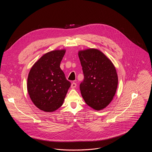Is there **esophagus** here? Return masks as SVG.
<instances>
[{
  "instance_id": "34e87169",
  "label": "esophagus",
  "mask_w": 152,
  "mask_h": 152,
  "mask_svg": "<svg viewBox=\"0 0 152 152\" xmlns=\"http://www.w3.org/2000/svg\"><path fill=\"white\" fill-rule=\"evenodd\" d=\"M76 84L75 83H72V84H71V87L72 88H76Z\"/></svg>"
}]
</instances>
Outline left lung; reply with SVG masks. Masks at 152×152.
<instances>
[{
	"instance_id": "8db88e82",
	"label": "left lung",
	"mask_w": 152,
	"mask_h": 152,
	"mask_svg": "<svg viewBox=\"0 0 152 152\" xmlns=\"http://www.w3.org/2000/svg\"><path fill=\"white\" fill-rule=\"evenodd\" d=\"M84 76L80 85L83 98L90 107L100 110L113 99L118 86L115 66L101 51L89 48L78 53Z\"/></svg>"
}]
</instances>
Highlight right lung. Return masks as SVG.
I'll list each match as a JSON object with an SVG mask.
<instances>
[{
  "label": "right lung",
  "mask_w": 152,
  "mask_h": 152,
  "mask_svg": "<svg viewBox=\"0 0 152 152\" xmlns=\"http://www.w3.org/2000/svg\"><path fill=\"white\" fill-rule=\"evenodd\" d=\"M65 50L50 51L33 65L27 79V91L37 108L52 112L63 104L71 83L60 67Z\"/></svg>",
  "instance_id": "1"
}]
</instances>
